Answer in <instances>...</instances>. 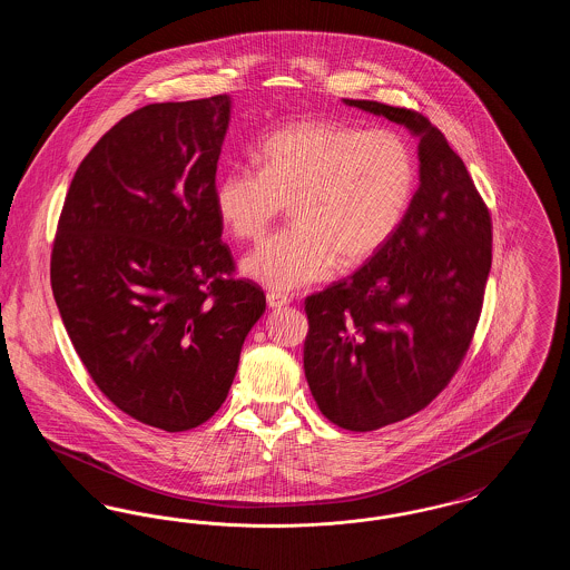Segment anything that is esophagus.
Returning <instances> with one entry per match:
<instances>
[{"instance_id": "obj_1", "label": "esophagus", "mask_w": 570, "mask_h": 570, "mask_svg": "<svg viewBox=\"0 0 570 570\" xmlns=\"http://www.w3.org/2000/svg\"><path fill=\"white\" fill-rule=\"evenodd\" d=\"M267 303H269V307H273V309H279V307H284V305L291 303V297L279 295V293H269V295H267Z\"/></svg>"}]
</instances>
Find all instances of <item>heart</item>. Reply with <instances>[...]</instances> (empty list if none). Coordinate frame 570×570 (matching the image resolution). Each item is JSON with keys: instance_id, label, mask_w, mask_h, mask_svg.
<instances>
[{"instance_id": "obj_1", "label": "heart", "mask_w": 570, "mask_h": 570, "mask_svg": "<svg viewBox=\"0 0 570 570\" xmlns=\"http://www.w3.org/2000/svg\"><path fill=\"white\" fill-rule=\"evenodd\" d=\"M258 164L261 170H226L216 181L214 207L235 239L258 242L291 205L293 226L242 265L247 279L277 293L321 282L337 263L372 261L404 222L416 184L402 136L318 119L265 138Z\"/></svg>"}]
</instances>
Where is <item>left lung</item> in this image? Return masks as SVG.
Instances as JSON below:
<instances>
[{
    "instance_id": "obj_1",
    "label": "left lung",
    "mask_w": 570,
    "mask_h": 570,
    "mask_svg": "<svg viewBox=\"0 0 570 570\" xmlns=\"http://www.w3.org/2000/svg\"><path fill=\"white\" fill-rule=\"evenodd\" d=\"M344 105L419 140V190L393 239L348 279L305 298L309 391L331 423L372 432L423 410L460 367L491 269V217L465 164L423 115Z\"/></svg>"
}]
</instances>
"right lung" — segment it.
Wrapping results in <instances>:
<instances>
[{
	"mask_svg": "<svg viewBox=\"0 0 570 570\" xmlns=\"http://www.w3.org/2000/svg\"><path fill=\"white\" fill-rule=\"evenodd\" d=\"M233 98L149 105L85 156L51 258L55 303L98 389L136 421L214 416L265 293L235 279L214 207Z\"/></svg>",
	"mask_w": 570,
	"mask_h": 570,
	"instance_id": "add662e5",
	"label": "right lung"
}]
</instances>
